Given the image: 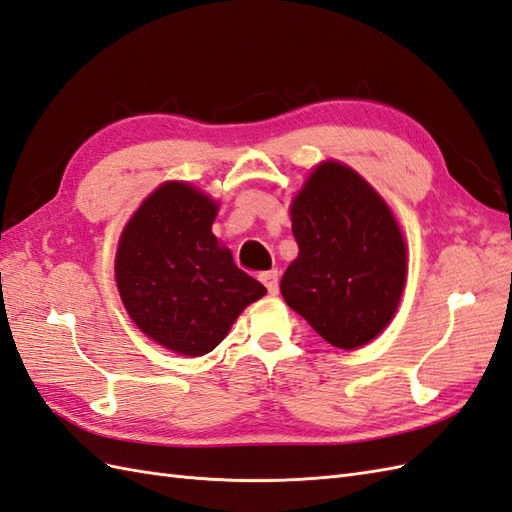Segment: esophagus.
<instances>
[{
    "instance_id": "obj_1",
    "label": "esophagus",
    "mask_w": 512,
    "mask_h": 512,
    "mask_svg": "<svg viewBox=\"0 0 512 512\" xmlns=\"http://www.w3.org/2000/svg\"><path fill=\"white\" fill-rule=\"evenodd\" d=\"M260 282H263L265 286H267V291L271 293V295H276L278 293V271H265V273H260Z\"/></svg>"
}]
</instances>
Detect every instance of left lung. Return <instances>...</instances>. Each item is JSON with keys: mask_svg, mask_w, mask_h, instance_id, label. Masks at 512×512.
Here are the masks:
<instances>
[{"mask_svg": "<svg viewBox=\"0 0 512 512\" xmlns=\"http://www.w3.org/2000/svg\"><path fill=\"white\" fill-rule=\"evenodd\" d=\"M299 254L280 291L330 345L354 350L395 315L406 245L380 195L341 162H323L291 206Z\"/></svg>", "mask_w": 512, "mask_h": 512, "instance_id": "1", "label": "left lung"}]
</instances>
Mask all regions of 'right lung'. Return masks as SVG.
<instances>
[{"label": "right lung", "instance_id": "right-lung-1", "mask_svg": "<svg viewBox=\"0 0 512 512\" xmlns=\"http://www.w3.org/2000/svg\"><path fill=\"white\" fill-rule=\"evenodd\" d=\"M217 204L184 182L149 195L121 234L115 276L128 315L149 339L204 356L267 289L234 265L213 234Z\"/></svg>", "mask_w": 512, "mask_h": 512}]
</instances>
